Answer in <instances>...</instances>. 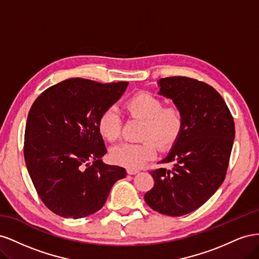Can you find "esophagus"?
I'll return each mask as SVG.
<instances>
[{"label":"esophagus","instance_id":"esophagus-1","mask_svg":"<svg viewBox=\"0 0 259 259\" xmlns=\"http://www.w3.org/2000/svg\"><path fill=\"white\" fill-rule=\"evenodd\" d=\"M139 173V169H135V168H127V174L128 175H135Z\"/></svg>","mask_w":259,"mask_h":259}]
</instances>
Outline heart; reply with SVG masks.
<instances>
[{"mask_svg": "<svg viewBox=\"0 0 259 259\" xmlns=\"http://www.w3.org/2000/svg\"><path fill=\"white\" fill-rule=\"evenodd\" d=\"M125 110L134 117L144 121L142 143H123L112 148L110 158L127 168H138L154 158L156 145L161 149L173 146L184 128V115L177 107H165L163 99L151 93L136 94L125 104ZM99 134L110 143L121 134V119L113 108L106 109L98 117ZM153 140L151 141V139Z\"/></svg>", "mask_w": 259, "mask_h": 259, "instance_id": "heart-1", "label": "heart"}]
</instances>
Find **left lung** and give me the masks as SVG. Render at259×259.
<instances>
[{
  "instance_id": "left-lung-1",
  "label": "left lung",
  "mask_w": 259,
  "mask_h": 259,
  "mask_svg": "<svg viewBox=\"0 0 259 259\" xmlns=\"http://www.w3.org/2000/svg\"><path fill=\"white\" fill-rule=\"evenodd\" d=\"M160 95L173 100L184 115V128L161 163L171 169L151 170L154 186L145 201L163 215L183 216L198 209L226 177L234 139L233 117L210 85L186 76L158 81Z\"/></svg>"
}]
</instances>
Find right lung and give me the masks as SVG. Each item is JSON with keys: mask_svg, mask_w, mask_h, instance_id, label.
Returning <instances> with one entry per match:
<instances>
[{"mask_svg": "<svg viewBox=\"0 0 259 259\" xmlns=\"http://www.w3.org/2000/svg\"><path fill=\"white\" fill-rule=\"evenodd\" d=\"M128 82L74 77L51 86L31 107L25 132L26 165L42 202L65 218L104 206L126 170L101 160L107 153L98 117L121 98Z\"/></svg>", "mask_w": 259, "mask_h": 259, "instance_id": "1", "label": "right lung"}]
</instances>
